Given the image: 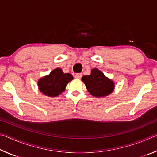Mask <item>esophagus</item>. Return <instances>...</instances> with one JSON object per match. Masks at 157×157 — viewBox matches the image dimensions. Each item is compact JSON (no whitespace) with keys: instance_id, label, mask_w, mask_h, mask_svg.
<instances>
[{"instance_id":"1","label":"esophagus","mask_w":157,"mask_h":157,"mask_svg":"<svg viewBox=\"0 0 157 157\" xmlns=\"http://www.w3.org/2000/svg\"><path fill=\"white\" fill-rule=\"evenodd\" d=\"M82 76V73H77V74H75V78L76 79H81Z\"/></svg>"}]
</instances>
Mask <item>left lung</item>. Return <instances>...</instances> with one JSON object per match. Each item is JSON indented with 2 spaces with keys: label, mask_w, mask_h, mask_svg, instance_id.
<instances>
[{
  "label": "left lung",
  "mask_w": 157,
  "mask_h": 157,
  "mask_svg": "<svg viewBox=\"0 0 157 157\" xmlns=\"http://www.w3.org/2000/svg\"><path fill=\"white\" fill-rule=\"evenodd\" d=\"M88 91L95 97H105L113 92L115 84L98 68L92 69L91 74L82 78Z\"/></svg>",
  "instance_id": "obj_1"
}]
</instances>
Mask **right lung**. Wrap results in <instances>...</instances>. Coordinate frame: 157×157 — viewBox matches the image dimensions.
Returning a JSON list of instances; mask_svg holds the SVG:
<instances>
[{
    "instance_id": "obj_1",
    "label": "right lung",
    "mask_w": 157,
    "mask_h": 157,
    "mask_svg": "<svg viewBox=\"0 0 157 157\" xmlns=\"http://www.w3.org/2000/svg\"><path fill=\"white\" fill-rule=\"evenodd\" d=\"M73 79L70 73H64L59 68L52 71L48 75L38 81L39 89L42 94L49 97L58 96L64 91L66 85Z\"/></svg>"
}]
</instances>
